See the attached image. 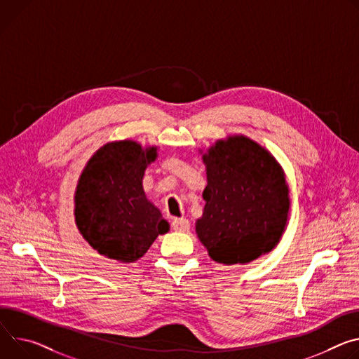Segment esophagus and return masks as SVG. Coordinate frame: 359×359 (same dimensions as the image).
<instances>
[{
  "instance_id": "34e87169",
  "label": "esophagus",
  "mask_w": 359,
  "mask_h": 359,
  "mask_svg": "<svg viewBox=\"0 0 359 359\" xmlns=\"http://www.w3.org/2000/svg\"><path fill=\"white\" fill-rule=\"evenodd\" d=\"M172 227H173V231H176V232H187L189 227H190V223L184 217L173 219L172 220Z\"/></svg>"
}]
</instances>
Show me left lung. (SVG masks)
I'll return each instance as SVG.
<instances>
[{
    "mask_svg": "<svg viewBox=\"0 0 359 359\" xmlns=\"http://www.w3.org/2000/svg\"><path fill=\"white\" fill-rule=\"evenodd\" d=\"M208 186L196 233L217 264H249L279 242L289 213L282 168L245 136L219 140L203 156Z\"/></svg>",
    "mask_w": 359,
    "mask_h": 359,
    "instance_id": "1",
    "label": "left lung"
}]
</instances>
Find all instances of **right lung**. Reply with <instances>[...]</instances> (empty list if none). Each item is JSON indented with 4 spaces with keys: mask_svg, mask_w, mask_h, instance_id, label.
Returning a JSON list of instances; mask_svg holds the SVG:
<instances>
[{
    "mask_svg": "<svg viewBox=\"0 0 359 359\" xmlns=\"http://www.w3.org/2000/svg\"><path fill=\"white\" fill-rule=\"evenodd\" d=\"M156 147L132 140L103 146L88 160L76 190V223L83 238L100 255L135 262L169 223L147 201L142 180L154 161Z\"/></svg>",
    "mask_w": 359,
    "mask_h": 359,
    "instance_id": "obj_1",
    "label": "right lung"
}]
</instances>
